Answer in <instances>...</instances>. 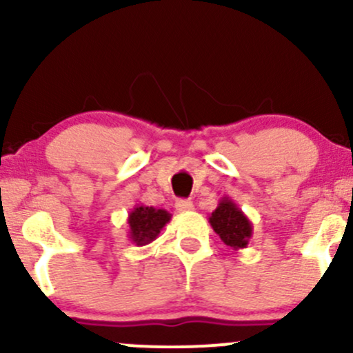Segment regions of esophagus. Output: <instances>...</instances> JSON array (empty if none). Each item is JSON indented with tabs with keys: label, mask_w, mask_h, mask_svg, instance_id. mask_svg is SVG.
Returning a JSON list of instances; mask_svg holds the SVG:
<instances>
[{
	"label": "esophagus",
	"mask_w": 353,
	"mask_h": 353,
	"mask_svg": "<svg viewBox=\"0 0 353 353\" xmlns=\"http://www.w3.org/2000/svg\"><path fill=\"white\" fill-rule=\"evenodd\" d=\"M176 209L179 210V212H189V210L194 209V204L188 199H179L176 202Z\"/></svg>",
	"instance_id": "1"
}]
</instances>
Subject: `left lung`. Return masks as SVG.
I'll return each instance as SVG.
<instances>
[{
    "instance_id": "1",
    "label": "left lung",
    "mask_w": 353,
    "mask_h": 353,
    "mask_svg": "<svg viewBox=\"0 0 353 353\" xmlns=\"http://www.w3.org/2000/svg\"><path fill=\"white\" fill-rule=\"evenodd\" d=\"M209 224L225 245L234 250L245 249L252 237V222L230 197H222L209 216Z\"/></svg>"
}]
</instances>
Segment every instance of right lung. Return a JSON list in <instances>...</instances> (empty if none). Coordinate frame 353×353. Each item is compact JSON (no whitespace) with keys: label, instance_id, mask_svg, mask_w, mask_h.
Segmentation results:
<instances>
[{"label":"right lung","instance_id":"1","mask_svg":"<svg viewBox=\"0 0 353 353\" xmlns=\"http://www.w3.org/2000/svg\"><path fill=\"white\" fill-rule=\"evenodd\" d=\"M171 214L164 209L136 204L128 216V237L132 244L145 245L159 236L163 228L171 221Z\"/></svg>","mask_w":353,"mask_h":353}]
</instances>
